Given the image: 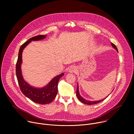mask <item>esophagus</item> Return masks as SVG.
Here are the masks:
<instances>
[{
    "label": "esophagus",
    "instance_id": "obj_1",
    "mask_svg": "<svg viewBox=\"0 0 134 134\" xmlns=\"http://www.w3.org/2000/svg\"><path fill=\"white\" fill-rule=\"evenodd\" d=\"M76 70H77V68H76L75 66H71L69 69V72H76Z\"/></svg>",
    "mask_w": 134,
    "mask_h": 134
}]
</instances>
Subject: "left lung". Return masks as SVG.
<instances>
[{"instance_id": "1", "label": "left lung", "mask_w": 134, "mask_h": 134, "mask_svg": "<svg viewBox=\"0 0 134 134\" xmlns=\"http://www.w3.org/2000/svg\"><path fill=\"white\" fill-rule=\"evenodd\" d=\"M111 45L112 46L113 48H114V49H115L118 52V49L117 48V47L116 46L115 44H114L113 43H111ZM76 95H77V97L78 98V99L81 102H82L84 104H88V105H92V104H97V103H99L100 102H101V101H102L103 100H104L106 98H104L102 100H99V101H87L85 99H84L83 98H82L80 94V93H79V84L77 85V90H76ZM109 96V95H108ZM106 97V98H107Z\"/></svg>"}]
</instances>
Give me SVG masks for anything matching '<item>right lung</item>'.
Segmentation results:
<instances>
[{"instance_id": "add662e5", "label": "right lung", "mask_w": 134, "mask_h": 134, "mask_svg": "<svg viewBox=\"0 0 134 134\" xmlns=\"http://www.w3.org/2000/svg\"><path fill=\"white\" fill-rule=\"evenodd\" d=\"M47 35H39L32 37L23 43L18 52V59L16 65V74L18 83L22 92L32 101L41 104H47L51 103L55 98L58 92V83L64 73L54 77L46 86L42 88H36L31 86L23 79L21 71L22 63V52L24 49L32 41L42 40Z\"/></svg>"}]
</instances>
